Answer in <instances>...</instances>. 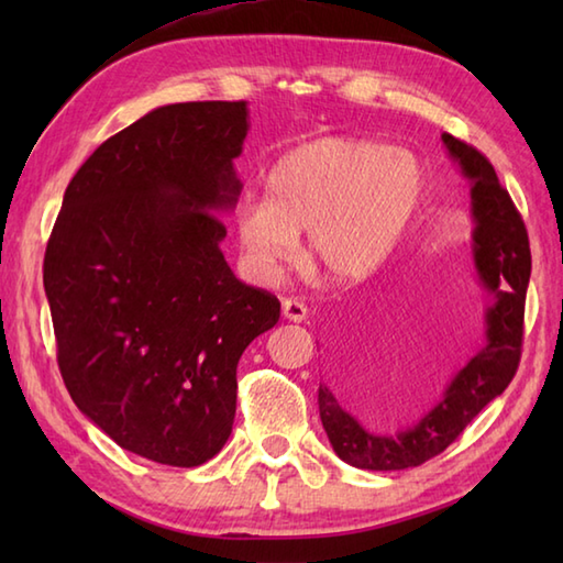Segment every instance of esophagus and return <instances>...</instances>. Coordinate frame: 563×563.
I'll return each mask as SVG.
<instances>
[{
  "label": "esophagus",
  "instance_id": "1",
  "mask_svg": "<svg viewBox=\"0 0 563 563\" xmlns=\"http://www.w3.org/2000/svg\"><path fill=\"white\" fill-rule=\"evenodd\" d=\"M283 317L290 319V321H300L307 319V305L300 302V300H292V297H288V300H283Z\"/></svg>",
  "mask_w": 563,
  "mask_h": 563
}]
</instances>
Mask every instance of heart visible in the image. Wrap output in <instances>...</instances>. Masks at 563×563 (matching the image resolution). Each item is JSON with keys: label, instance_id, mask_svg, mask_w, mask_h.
Returning a JSON list of instances; mask_svg holds the SVG:
<instances>
[{"label": "heart", "instance_id": "heart-1", "mask_svg": "<svg viewBox=\"0 0 563 563\" xmlns=\"http://www.w3.org/2000/svg\"><path fill=\"white\" fill-rule=\"evenodd\" d=\"M426 186L423 164L406 150L357 137L309 142L275 164L266 198L239 202V244L249 266L268 278L307 232L317 271L339 283L363 280L401 242Z\"/></svg>", "mask_w": 563, "mask_h": 563}]
</instances>
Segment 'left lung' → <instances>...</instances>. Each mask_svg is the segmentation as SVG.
I'll return each mask as SVG.
<instances>
[{
	"label": "left lung",
	"mask_w": 563,
	"mask_h": 563,
	"mask_svg": "<svg viewBox=\"0 0 563 563\" xmlns=\"http://www.w3.org/2000/svg\"><path fill=\"white\" fill-rule=\"evenodd\" d=\"M442 142L472 181L474 268L494 295L484 314L486 343L452 377L435 409L397 435L375 433L357 421L385 375L379 373L382 367L369 365L367 355L333 357L329 382L319 385V416L333 452L357 470L394 472L433 460L488 401L504 394L520 365L525 295L532 268L528 230L492 162L450 133H442Z\"/></svg>",
	"instance_id": "obj_1"
}]
</instances>
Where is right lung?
I'll list each match as a JSON object with an SVG mask.
<instances>
[{
    "label": "right lung",
    "mask_w": 563,
    "mask_h": 563,
    "mask_svg": "<svg viewBox=\"0 0 563 563\" xmlns=\"http://www.w3.org/2000/svg\"><path fill=\"white\" fill-rule=\"evenodd\" d=\"M246 101L172 103L109 137L71 178L43 285L77 409L123 450L198 466L232 433L236 363L280 319L220 251L242 184Z\"/></svg>",
    "instance_id": "1"
}]
</instances>
